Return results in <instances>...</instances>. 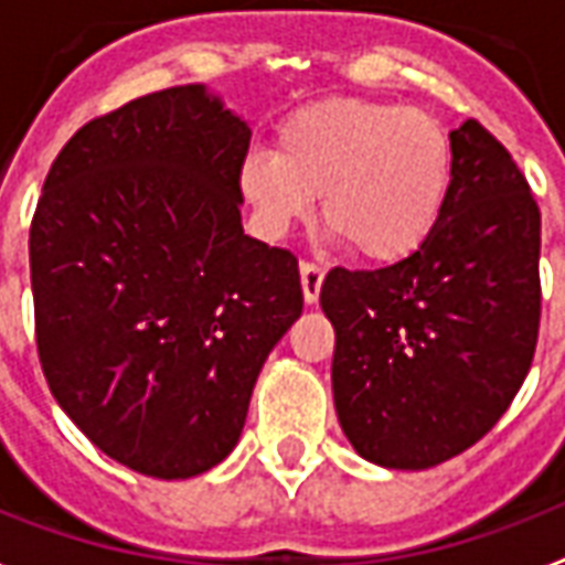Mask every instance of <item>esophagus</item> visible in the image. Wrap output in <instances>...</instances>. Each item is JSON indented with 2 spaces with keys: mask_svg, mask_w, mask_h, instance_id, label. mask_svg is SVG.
Returning a JSON list of instances; mask_svg holds the SVG:
<instances>
[{
  "mask_svg": "<svg viewBox=\"0 0 565 565\" xmlns=\"http://www.w3.org/2000/svg\"><path fill=\"white\" fill-rule=\"evenodd\" d=\"M322 279H324L322 265H316V262H300V288H303V300H307V303H316V300H319Z\"/></svg>",
  "mask_w": 565,
  "mask_h": 565,
  "instance_id": "34e87169",
  "label": "esophagus"
}]
</instances>
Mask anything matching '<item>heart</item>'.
Instances as JSON below:
<instances>
[{
	"instance_id": "1",
	"label": "heart",
	"mask_w": 565,
	"mask_h": 565,
	"mask_svg": "<svg viewBox=\"0 0 565 565\" xmlns=\"http://www.w3.org/2000/svg\"><path fill=\"white\" fill-rule=\"evenodd\" d=\"M455 152L424 110L337 98L288 119L274 152H253L241 189L267 237L322 220L370 265L406 262L434 234L451 189Z\"/></svg>"
}]
</instances>
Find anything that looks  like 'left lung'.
Returning <instances> with one entry per match:
<instances>
[{
	"label": "left lung",
	"mask_w": 565,
	"mask_h": 565,
	"mask_svg": "<svg viewBox=\"0 0 565 565\" xmlns=\"http://www.w3.org/2000/svg\"><path fill=\"white\" fill-rule=\"evenodd\" d=\"M455 174L434 234L406 262L333 267V406L370 463L427 469L476 446L533 364L542 316V216L491 131L451 135Z\"/></svg>",
	"instance_id": "left-lung-1"
}]
</instances>
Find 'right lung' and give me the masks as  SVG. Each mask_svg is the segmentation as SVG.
Listing matches in <instances>:
<instances>
[{
    "label": "right lung",
    "instance_id": "obj_1",
    "mask_svg": "<svg viewBox=\"0 0 565 565\" xmlns=\"http://www.w3.org/2000/svg\"><path fill=\"white\" fill-rule=\"evenodd\" d=\"M249 138L204 84L135 98L74 131L32 216L44 379L93 446L152 479L232 455L303 310L298 258L243 234Z\"/></svg>",
    "mask_w": 565,
    "mask_h": 565
}]
</instances>
